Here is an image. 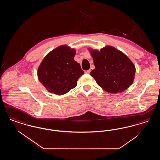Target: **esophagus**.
<instances>
[{
	"label": "esophagus",
	"instance_id": "esophagus-1",
	"mask_svg": "<svg viewBox=\"0 0 160 160\" xmlns=\"http://www.w3.org/2000/svg\"><path fill=\"white\" fill-rule=\"evenodd\" d=\"M91 71V69H89V70L86 71H85V72H86V73H87V74H90Z\"/></svg>",
	"mask_w": 160,
	"mask_h": 160
}]
</instances>
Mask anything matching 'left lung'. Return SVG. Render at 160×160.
Returning <instances> with one entry per match:
<instances>
[{
  "label": "left lung",
  "instance_id": "8db88e82",
  "mask_svg": "<svg viewBox=\"0 0 160 160\" xmlns=\"http://www.w3.org/2000/svg\"><path fill=\"white\" fill-rule=\"evenodd\" d=\"M91 53L95 68L90 75L104 90L122 92L132 83L136 68L125 54L113 47H106L100 52L91 50Z\"/></svg>",
  "mask_w": 160,
  "mask_h": 160
}]
</instances>
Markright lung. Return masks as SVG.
Instances as JSON below:
<instances>
[{
    "label": "right lung",
    "instance_id": "right-lung-1",
    "mask_svg": "<svg viewBox=\"0 0 160 160\" xmlns=\"http://www.w3.org/2000/svg\"><path fill=\"white\" fill-rule=\"evenodd\" d=\"M75 53L68 46H60L42 61L38 68V78L50 92L63 95L76 86L84 72L74 60Z\"/></svg>",
    "mask_w": 160,
    "mask_h": 160
}]
</instances>
